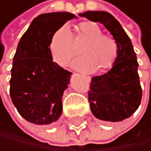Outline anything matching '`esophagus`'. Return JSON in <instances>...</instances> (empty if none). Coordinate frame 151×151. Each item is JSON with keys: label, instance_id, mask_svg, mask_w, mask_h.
I'll list each match as a JSON object with an SVG mask.
<instances>
[{"label": "esophagus", "instance_id": "1", "mask_svg": "<svg viewBox=\"0 0 151 151\" xmlns=\"http://www.w3.org/2000/svg\"><path fill=\"white\" fill-rule=\"evenodd\" d=\"M82 76L84 77V78L86 79V81H87V82H90V81H91V77H90V76Z\"/></svg>", "mask_w": 151, "mask_h": 151}]
</instances>
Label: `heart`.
I'll use <instances>...</instances> for the list:
<instances>
[{"mask_svg": "<svg viewBox=\"0 0 151 151\" xmlns=\"http://www.w3.org/2000/svg\"><path fill=\"white\" fill-rule=\"evenodd\" d=\"M76 37L74 42L85 41L80 48L81 58L72 62V66L82 72H104L111 68L118 54V45L114 37L102 35V29L93 22H80L76 27ZM49 50L55 62L65 66L76 56V51L71 40L70 32L62 26L51 37Z\"/></svg>", "mask_w": 151, "mask_h": 151, "instance_id": "obj_1", "label": "heart"}]
</instances>
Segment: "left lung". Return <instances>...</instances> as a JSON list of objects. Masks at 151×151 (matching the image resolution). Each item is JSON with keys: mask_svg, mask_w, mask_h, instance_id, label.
I'll list each match as a JSON object with an SVG mask.
<instances>
[{"mask_svg": "<svg viewBox=\"0 0 151 151\" xmlns=\"http://www.w3.org/2000/svg\"><path fill=\"white\" fill-rule=\"evenodd\" d=\"M80 17L106 27L118 45V54L111 69L92 77L89 102L94 117L108 122H119L132 116L142 99L138 62L132 40L111 14L105 11H87Z\"/></svg>", "mask_w": 151, "mask_h": 151, "instance_id": "1", "label": "left lung"}]
</instances>
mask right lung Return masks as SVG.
<instances>
[{
  "mask_svg": "<svg viewBox=\"0 0 151 151\" xmlns=\"http://www.w3.org/2000/svg\"><path fill=\"white\" fill-rule=\"evenodd\" d=\"M69 12L41 14L33 19L19 41L11 70L10 96L19 114L36 125H50L62 114V95L72 73L53 61L51 37L67 21Z\"/></svg>",
  "mask_w": 151,
  "mask_h": 151,
  "instance_id": "obj_1",
  "label": "right lung"
}]
</instances>
